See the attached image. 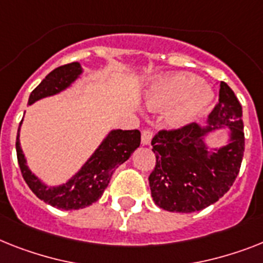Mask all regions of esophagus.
<instances>
[{"label": "esophagus", "mask_w": 263, "mask_h": 263, "mask_svg": "<svg viewBox=\"0 0 263 263\" xmlns=\"http://www.w3.org/2000/svg\"><path fill=\"white\" fill-rule=\"evenodd\" d=\"M152 137H153V133H152L151 130H142V133H141V142L142 145H149L152 141Z\"/></svg>", "instance_id": "1"}]
</instances>
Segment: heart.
Instances as JSON below:
<instances>
[{"label": "heart", "instance_id": "obj_1", "mask_svg": "<svg viewBox=\"0 0 263 263\" xmlns=\"http://www.w3.org/2000/svg\"><path fill=\"white\" fill-rule=\"evenodd\" d=\"M179 101L168 114V122L183 126L203 117L212 103V92L201 79L188 73L156 78L146 90V103L153 110L168 107Z\"/></svg>", "mask_w": 263, "mask_h": 263}]
</instances>
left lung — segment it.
Segmentation results:
<instances>
[{
	"label": "left lung",
	"mask_w": 263,
	"mask_h": 263,
	"mask_svg": "<svg viewBox=\"0 0 263 263\" xmlns=\"http://www.w3.org/2000/svg\"><path fill=\"white\" fill-rule=\"evenodd\" d=\"M227 126L229 144L208 149L204 137ZM156 166L149 176L156 204L171 212L200 211L218 201L239 173L245 152L242 106L234 91L220 82L219 102L208 125L190 123L175 130H160L152 140Z\"/></svg>",
	"instance_id": "8db88e82"
}]
</instances>
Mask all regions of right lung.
I'll return each mask as SVG.
<instances>
[{"label":"right lung","mask_w":263,"mask_h":263,"mask_svg":"<svg viewBox=\"0 0 263 263\" xmlns=\"http://www.w3.org/2000/svg\"><path fill=\"white\" fill-rule=\"evenodd\" d=\"M82 72L83 69L78 62L55 68L30 92L28 105L66 90ZM21 123L23 121L20 122V126ZM18 137L20 127L16 140L17 161L25 183L40 200L66 211L88 207L95 203L107 188L114 171L126 161L141 142L140 130H111L79 172L75 173L67 183L48 186L28 168Z\"/></svg>","instance_id":"obj_1"}]
</instances>
